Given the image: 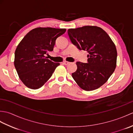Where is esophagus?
Wrapping results in <instances>:
<instances>
[{
  "instance_id": "obj_1",
  "label": "esophagus",
  "mask_w": 133,
  "mask_h": 133,
  "mask_svg": "<svg viewBox=\"0 0 133 133\" xmlns=\"http://www.w3.org/2000/svg\"><path fill=\"white\" fill-rule=\"evenodd\" d=\"M70 63L69 62H67V61H64L63 62V64H64V65H67Z\"/></svg>"
}]
</instances>
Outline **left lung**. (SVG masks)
Segmentation results:
<instances>
[{
  "label": "left lung",
  "mask_w": 133,
  "mask_h": 133,
  "mask_svg": "<svg viewBox=\"0 0 133 133\" xmlns=\"http://www.w3.org/2000/svg\"><path fill=\"white\" fill-rule=\"evenodd\" d=\"M70 41L79 50L87 51V63L77 62L72 77L86 91L97 89L105 83L116 67L117 52L109 35L97 26H86L67 31Z\"/></svg>",
  "instance_id": "left-lung-1"
}]
</instances>
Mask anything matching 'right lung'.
<instances>
[{"instance_id":"1","label":"right lung","mask_w":133,"mask_h":133,"mask_svg":"<svg viewBox=\"0 0 133 133\" xmlns=\"http://www.w3.org/2000/svg\"><path fill=\"white\" fill-rule=\"evenodd\" d=\"M64 29L38 27L27 33L17 46L15 66L19 78L27 87L40 88L49 79L59 63L45 57L52 51L55 41L66 32Z\"/></svg>"}]
</instances>
